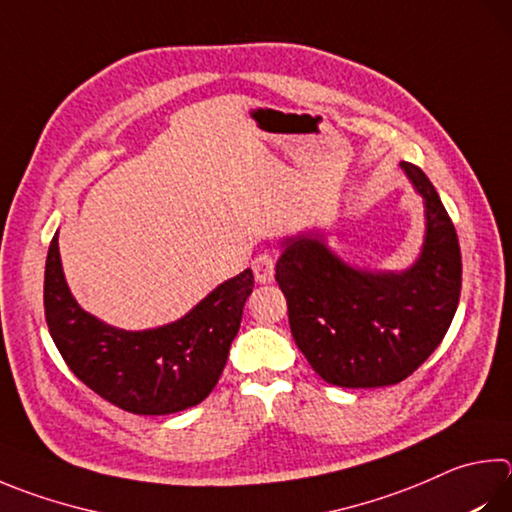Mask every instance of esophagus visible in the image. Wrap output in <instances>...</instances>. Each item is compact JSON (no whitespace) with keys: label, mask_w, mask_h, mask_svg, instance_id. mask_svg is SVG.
<instances>
[{"label":"esophagus","mask_w":512,"mask_h":512,"mask_svg":"<svg viewBox=\"0 0 512 512\" xmlns=\"http://www.w3.org/2000/svg\"><path fill=\"white\" fill-rule=\"evenodd\" d=\"M253 275H255V282H259V284L273 282V277H275V257L271 253L257 255L253 259Z\"/></svg>","instance_id":"34e87169"}]
</instances>
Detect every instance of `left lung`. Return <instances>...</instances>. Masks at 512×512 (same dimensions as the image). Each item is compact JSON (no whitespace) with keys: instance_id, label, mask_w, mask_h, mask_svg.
<instances>
[{"instance_id":"1","label":"left lung","mask_w":512,"mask_h":512,"mask_svg":"<svg viewBox=\"0 0 512 512\" xmlns=\"http://www.w3.org/2000/svg\"><path fill=\"white\" fill-rule=\"evenodd\" d=\"M401 170L423 199L425 219L421 250L403 271L349 264L320 228L280 241L275 280L286 297L295 345L329 385L401 383L441 345L457 313V230L421 167L401 161Z\"/></svg>"}]
</instances>
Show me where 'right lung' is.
Wrapping results in <instances>:
<instances>
[{
  "instance_id": "1",
  "label": "right lung",
  "mask_w": 512,
  "mask_h": 512,
  "mask_svg": "<svg viewBox=\"0 0 512 512\" xmlns=\"http://www.w3.org/2000/svg\"><path fill=\"white\" fill-rule=\"evenodd\" d=\"M55 232L44 268V313L64 362L89 389L132 414L163 416L199 405L226 367L253 271L230 277L179 320L127 331L82 309L67 284Z\"/></svg>"
}]
</instances>
